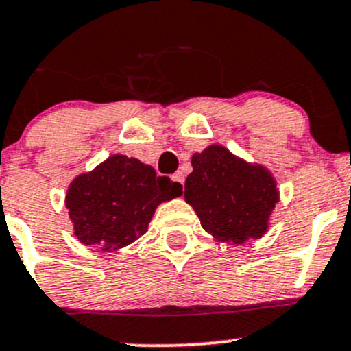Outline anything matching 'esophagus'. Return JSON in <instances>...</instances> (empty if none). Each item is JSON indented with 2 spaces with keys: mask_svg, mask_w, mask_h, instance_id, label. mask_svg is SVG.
<instances>
[{
  "mask_svg": "<svg viewBox=\"0 0 351 351\" xmlns=\"http://www.w3.org/2000/svg\"><path fill=\"white\" fill-rule=\"evenodd\" d=\"M172 180L177 184H180V186H184V174L182 172H176V174L172 176Z\"/></svg>",
  "mask_w": 351,
  "mask_h": 351,
  "instance_id": "obj_1",
  "label": "esophagus"
}]
</instances>
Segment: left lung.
I'll list each match as a JSON object with an SVG mask.
<instances>
[{"instance_id": "left-lung-1", "label": "left lung", "mask_w": 351, "mask_h": 351, "mask_svg": "<svg viewBox=\"0 0 351 351\" xmlns=\"http://www.w3.org/2000/svg\"><path fill=\"white\" fill-rule=\"evenodd\" d=\"M191 164L184 197L209 234L234 244L265 234L280 197L265 167L241 160L222 145L194 154Z\"/></svg>"}]
</instances>
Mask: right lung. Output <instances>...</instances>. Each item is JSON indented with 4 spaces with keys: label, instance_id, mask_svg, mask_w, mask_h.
I'll return each mask as SVG.
<instances>
[{
    "label": "right lung",
    "instance_id": "1",
    "mask_svg": "<svg viewBox=\"0 0 351 351\" xmlns=\"http://www.w3.org/2000/svg\"><path fill=\"white\" fill-rule=\"evenodd\" d=\"M180 194V184L115 154L70 184L65 204L80 243L115 251L145 234L156 207Z\"/></svg>",
    "mask_w": 351,
    "mask_h": 351
}]
</instances>
